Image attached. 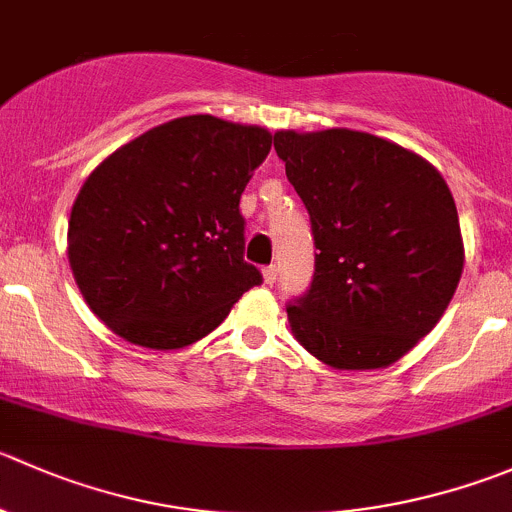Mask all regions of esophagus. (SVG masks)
<instances>
[{
  "label": "esophagus",
  "mask_w": 512,
  "mask_h": 512,
  "mask_svg": "<svg viewBox=\"0 0 512 512\" xmlns=\"http://www.w3.org/2000/svg\"><path fill=\"white\" fill-rule=\"evenodd\" d=\"M262 277H265L267 285H275V280H277V265H267L265 270H262Z\"/></svg>",
  "instance_id": "34e87169"
}]
</instances>
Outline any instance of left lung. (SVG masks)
Masks as SVG:
<instances>
[{
  "instance_id": "1",
  "label": "left lung",
  "mask_w": 512,
  "mask_h": 512,
  "mask_svg": "<svg viewBox=\"0 0 512 512\" xmlns=\"http://www.w3.org/2000/svg\"><path fill=\"white\" fill-rule=\"evenodd\" d=\"M275 150L317 250L310 287L287 302L292 332L337 370L400 360L443 317L463 272L448 185L367 132H277Z\"/></svg>"
}]
</instances>
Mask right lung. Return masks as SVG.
<instances>
[{"label": "right lung", "mask_w": 512, "mask_h": 512, "mask_svg": "<svg viewBox=\"0 0 512 512\" xmlns=\"http://www.w3.org/2000/svg\"><path fill=\"white\" fill-rule=\"evenodd\" d=\"M272 135L190 114L107 157L69 217V265L124 340L177 350L215 330L262 272L245 260L240 197Z\"/></svg>", "instance_id": "1"}]
</instances>
